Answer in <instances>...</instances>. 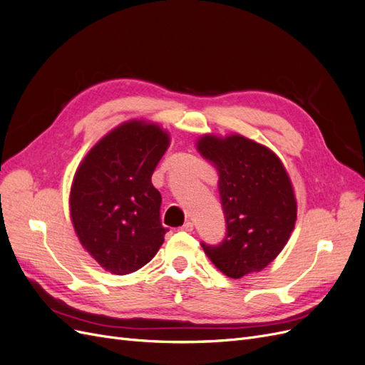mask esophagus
I'll use <instances>...</instances> for the list:
<instances>
[{"label": "esophagus", "instance_id": "34e87169", "mask_svg": "<svg viewBox=\"0 0 365 365\" xmlns=\"http://www.w3.org/2000/svg\"><path fill=\"white\" fill-rule=\"evenodd\" d=\"M181 230H184V231H192V230H193V222H190V220H187V222L181 227Z\"/></svg>", "mask_w": 365, "mask_h": 365}]
</instances>
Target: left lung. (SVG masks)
<instances>
[{
	"label": "left lung",
	"instance_id": "obj_1",
	"mask_svg": "<svg viewBox=\"0 0 365 365\" xmlns=\"http://www.w3.org/2000/svg\"><path fill=\"white\" fill-rule=\"evenodd\" d=\"M196 149L217 169L227 224L219 245L202 242L205 254L231 279L262 271L295 227L297 201L288 172L271 149L239 134L202 135Z\"/></svg>",
	"mask_w": 365,
	"mask_h": 365
}]
</instances>
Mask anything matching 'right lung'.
<instances>
[{"label": "right lung", "mask_w": 365, "mask_h": 365, "mask_svg": "<svg viewBox=\"0 0 365 365\" xmlns=\"http://www.w3.org/2000/svg\"><path fill=\"white\" fill-rule=\"evenodd\" d=\"M169 132L145 120L117 126L86 153L70 192V216L86 252L105 271L130 274L158 252L161 193L152 184Z\"/></svg>", "instance_id": "obj_1"}]
</instances>
